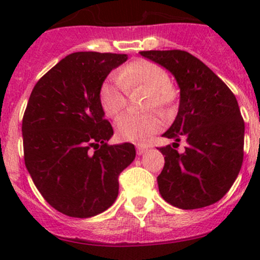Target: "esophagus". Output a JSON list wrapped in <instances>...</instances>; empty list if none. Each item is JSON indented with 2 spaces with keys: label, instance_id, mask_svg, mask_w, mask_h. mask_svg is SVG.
I'll list each match as a JSON object with an SVG mask.
<instances>
[{
  "label": "esophagus",
  "instance_id": "34e87169",
  "mask_svg": "<svg viewBox=\"0 0 260 260\" xmlns=\"http://www.w3.org/2000/svg\"><path fill=\"white\" fill-rule=\"evenodd\" d=\"M136 148H137V154H142L143 152L147 151V147L145 145H137Z\"/></svg>",
  "mask_w": 260,
  "mask_h": 260
}]
</instances>
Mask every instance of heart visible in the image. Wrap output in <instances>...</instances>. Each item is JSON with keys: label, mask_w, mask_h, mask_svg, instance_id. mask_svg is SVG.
<instances>
[{"label": "heart", "mask_w": 260, "mask_h": 260, "mask_svg": "<svg viewBox=\"0 0 260 260\" xmlns=\"http://www.w3.org/2000/svg\"><path fill=\"white\" fill-rule=\"evenodd\" d=\"M146 89L143 106L146 109L167 111L176 101V89L170 83V75L161 65L140 59L129 62L115 74V80L108 79L99 89V102L108 117H115L127 103L125 91ZM161 118L156 112L125 113L115 122V132L122 141L142 142L161 129Z\"/></svg>", "instance_id": "obj_1"}]
</instances>
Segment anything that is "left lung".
Instances as JSON below:
<instances>
[{
	"label": "left lung",
	"mask_w": 260,
	"mask_h": 260,
	"mask_svg": "<svg viewBox=\"0 0 260 260\" xmlns=\"http://www.w3.org/2000/svg\"><path fill=\"white\" fill-rule=\"evenodd\" d=\"M142 56L174 74L180 86L176 119L164 133L176 142L161 147L157 177L162 198L183 210L205 208L230 190L242 169L244 120L233 91L201 60L183 50H149ZM185 139L183 154L174 145Z\"/></svg>",
	"instance_id": "obj_1"
}]
</instances>
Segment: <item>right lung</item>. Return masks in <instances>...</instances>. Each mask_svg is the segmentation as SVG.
I'll list each match as a JSON object with an SVG mask.
<instances>
[{
    "label": "right lung",
    "mask_w": 260,
    "mask_h": 260,
    "mask_svg": "<svg viewBox=\"0 0 260 260\" xmlns=\"http://www.w3.org/2000/svg\"><path fill=\"white\" fill-rule=\"evenodd\" d=\"M125 54L80 51L60 60L34 86L22 118L26 169L43 198L61 214L90 217L114 203L132 143L108 145L99 89Z\"/></svg>",
    "instance_id": "right-lung-1"
}]
</instances>
